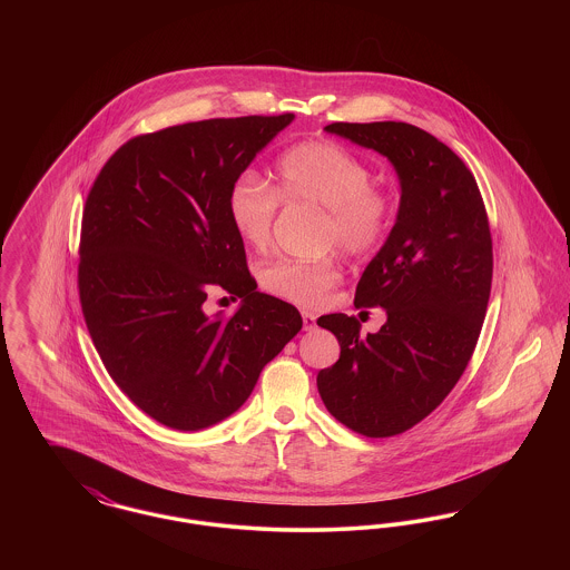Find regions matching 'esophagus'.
Returning <instances> with one entry per match:
<instances>
[{"label": "esophagus", "mask_w": 570, "mask_h": 570, "mask_svg": "<svg viewBox=\"0 0 570 570\" xmlns=\"http://www.w3.org/2000/svg\"><path fill=\"white\" fill-rule=\"evenodd\" d=\"M301 318H303V328H305V331H312V328H316V316H314V314H309V312H303V314H301Z\"/></svg>", "instance_id": "1"}]
</instances>
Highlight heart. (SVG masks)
I'll use <instances>...</instances> for the list:
<instances>
[{"label": "heart", "mask_w": 570, "mask_h": 570, "mask_svg": "<svg viewBox=\"0 0 570 570\" xmlns=\"http://www.w3.org/2000/svg\"><path fill=\"white\" fill-rule=\"evenodd\" d=\"M273 179L272 188L258 175L244 173L226 194L228 219L249 247L263 249L272 242L279 200L325 209L323 244H335L354 258L372 254L384 242L393 203L372 186V168L344 145L333 140L298 142L277 160ZM337 279L340 265L331 256L277 261L261 275L265 291L305 307L321 305Z\"/></svg>", "instance_id": "heart-1"}]
</instances>
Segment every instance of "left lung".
<instances>
[{
    "label": "left lung",
    "mask_w": 570,
    "mask_h": 570,
    "mask_svg": "<svg viewBox=\"0 0 570 570\" xmlns=\"http://www.w3.org/2000/svg\"><path fill=\"white\" fill-rule=\"evenodd\" d=\"M326 132L374 149L400 179V209L356 284V307L386 323L361 335L354 316L318 325L340 342L318 372L326 410L367 438L402 434L442 404L474 353L488 309L493 252L474 175L435 136L404 121L331 124Z\"/></svg>",
    "instance_id": "1"
}]
</instances>
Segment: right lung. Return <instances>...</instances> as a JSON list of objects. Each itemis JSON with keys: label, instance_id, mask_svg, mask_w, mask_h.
<instances>
[{"label": "right lung", "instance_id": "add662e5", "mask_svg": "<svg viewBox=\"0 0 570 570\" xmlns=\"http://www.w3.org/2000/svg\"><path fill=\"white\" fill-rule=\"evenodd\" d=\"M293 119H205L136 136L87 196L85 323L110 379L170 430L198 432L237 412L303 326L295 305L256 291L226 212L230 184ZM214 285L243 298L233 317L206 314Z\"/></svg>", "mask_w": 570, "mask_h": 570}]
</instances>
